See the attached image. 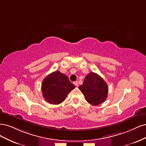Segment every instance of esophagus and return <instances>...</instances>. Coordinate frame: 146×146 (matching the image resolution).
Segmentation results:
<instances>
[{
    "label": "esophagus",
    "instance_id": "obj_1",
    "mask_svg": "<svg viewBox=\"0 0 146 146\" xmlns=\"http://www.w3.org/2000/svg\"><path fill=\"white\" fill-rule=\"evenodd\" d=\"M73 84H74V85L75 86H76V87H78V85H79V84H78V81L74 82H73Z\"/></svg>",
    "mask_w": 146,
    "mask_h": 146
}]
</instances>
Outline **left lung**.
<instances>
[{"instance_id": "left-lung-1", "label": "left lung", "mask_w": 146, "mask_h": 146, "mask_svg": "<svg viewBox=\"0 0 146 146\" xmlns=\"http://www.w3.org/2000/svg\"><path fill=\"white\" fill-rule=\"evenodd\" d=\"M86 101L93 106L104 102L108 95L107 83L100 76L91 72L86 76L82 85L79 87Z\"/></svg>"}]
</instances>
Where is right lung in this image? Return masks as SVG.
Segmentation results:
<instances>
[{"mask_svg":"<svg viewBox=\"0 0 146 146\" xmlns=\"http://www.w3.org/2000/svg\"><path fill=\"white\" fill-rule=\"evenodd\" d=\"M75 88L64 74L56 71L46 76L42 84L43 97L50 104H59Z\"/></svg>","mask_w":146,"mask_h":146,"instance_id":"add662e5","label":"right lung"}]
</instances>
